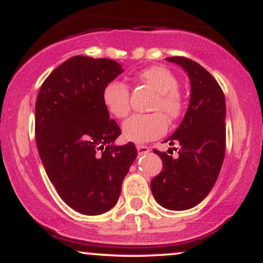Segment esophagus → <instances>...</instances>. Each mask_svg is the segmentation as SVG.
<instances>
[{"mask_svg":"<svg viewBox=\"0 0 263 263\" xmlns=\"http://www.w3.org/2000/svg\"><path fill=\"white\" fill-rule=\"evenodd\" d=\"M137 151H138V155H147L149 152V147L143 146V144H137Z\"/></svg>","mask_w":263,"mask_h":263,"instance_id":"obj_1","label":"esophagus"}]
</instances>
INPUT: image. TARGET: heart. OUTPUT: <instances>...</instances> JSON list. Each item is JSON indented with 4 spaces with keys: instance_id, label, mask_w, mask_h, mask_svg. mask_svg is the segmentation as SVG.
Wrapping results in <instances>:
<instances>
[{
    "instance_id": "obj_1",
    "label": "heart",
    "mask_w": 263,
    "mask_h": 263,
    "mask_svg": "<svg viewBox=\"0 0 263 263\" xmlns=\"http://www.w3.org/2000/svg\"><path fill=\"white\" fill-rule=\"evenodd\" d=\"M140 79L157 92V98L152 105L153 111L163 110L171 121L182 116L184 99L182 93L178 91L179 81L170 69L162 65L151 66L142 71ZM102 102L112 116L123 119L129 112L128 87L119 80L110 81L102 90ZM164 115L158 111L147 115H134L123 123V137L136 143L161 137L168 128L167 118Z\"/></svg>"
}]
</instances>
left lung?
<instances>
[{"mask_svg":"<svg viewBox=\"0 0 263 263\" xmlns=\"http://www.w3.org/2000/svg\"><path fill=\"white\" fill-rule=\"evenodd\" d=\"M165 59L188 74L190 100L179 127L164 141L171 146L179 144L178 156L155 149L163 171L153 178L151 189L157 203L165 209L186 210L206 198L221 170L226 143L225 96L213 75L194 60Z\"/></svg>","mask_w":263,"mask_h":263,"instance_id":"obj_1","label":"left lung"}]
</instances>
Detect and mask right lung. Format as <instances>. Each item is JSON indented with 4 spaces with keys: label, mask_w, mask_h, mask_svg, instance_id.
I'll return each mask as SVG.
<instances>
[{
    "label": "right lung",
    "mask_w": 263,
    "mask_h": 263,
    "mask_svg": "<svg viewBox=\"0 0 263 263\" xmlns=\"http://www.w3.org/2000/svg\"><path fill=\"white\" fill-rule=\"evenodd\" d=\"M122 66L77 55L54 69L35 102V140L47 176L71 209L100 215L115 206L137 157L135 144L116 146L121 129L102 102L105 85Z\"/></svg>",
    "instance_id": "1"
}]
</instances>
